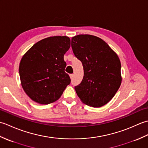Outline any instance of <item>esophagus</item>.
Here are the masks:
<instances>
[{
    "instance_id": "esophagus-1",
    "label": "esophagus",
    "mask_w": 148,
    "mask_h": 148,
    "mask_svg": "<svg viewBox=\"0 0 148 148\" xmlns=\"http://www.w3.org/2000/svg\"><path fill=\"white\" fill-rule=\"evenodd\" d=\"M69 76H70V77H71V79H72V78H73V77H74V74H70L69 75Z\"/></svg>"
}]
</instances>
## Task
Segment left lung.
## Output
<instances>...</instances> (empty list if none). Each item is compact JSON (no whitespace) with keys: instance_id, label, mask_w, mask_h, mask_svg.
<instances>
[{"instance_id":"obj_1","label":"left lung","mask_w":148,"mask_h":148,"mask_svg":"<svg viewBox=\"0 0 148 148\" xmlns=\"http://www.w3.org/2000/svg\"><path fill=\"white\" fill-rule=\"evenodd\" d=\"M71 46L84 70L82 81L74 88L77 96L83 103L93 108L106 105L121 83L118 55L104 40L89 34L73 37Z\"/></svg>"}]
</instances>
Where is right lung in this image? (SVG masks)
Listing matches in <instances>:
<instances>
[{
    "instance_id": "obj_1",
    "label": "right lung",
    "mask_w": 148,
    "mask_h": 148,
    "mask_svg": "<svg viewBox=\"0 0 148 148\" xmlns=\"http://www.w3.org/2000/svg\"><path fill=\"white\" fill-rule=\"evenodd\" d=\"M70 47L69 37H49L34 44L22 56L21 84L33 101L44 105L54 102L71 83L64 60Z\"/></svg>"
}]
</instances>
